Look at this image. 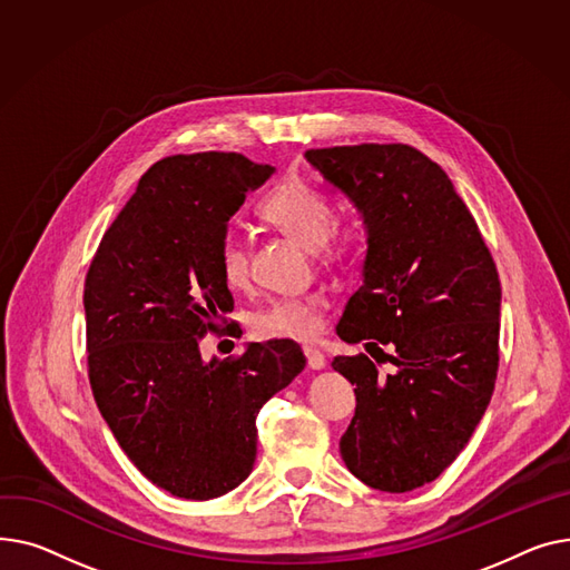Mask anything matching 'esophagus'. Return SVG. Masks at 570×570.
<instances>
[{
    "mask_svg": "<svg viewBox=\"0 0 570 570\" xmlns=\"http://www.w3.org/2000/svg\"><path fill=\"white\" fill-rule=\"evenodd\" d=\"M304 354H306L311 371H322V367H324V354L322 352H317L315 347H304Z\"/></svg>",
    "mask_w": 570,
    "mask_h": 570,
    "instance_id": "obj_1",
    "label": "esophagus"
}]
</instances>
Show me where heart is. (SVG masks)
<instances>
[{"instance_id": "b5f03b06", "label": "heart", "mask_w": 570, "mask_h": 570, "mask_svg": "<svg viewBox=\"0 0 570 570\" xmlns=\"http://www.w3.org/2000/svg\"><path fill=\"white\" fill-rule=\"evenodd\" d=\"M259 218L285 232L296 244L317 253L326 266L350 264L363 244V227L354 218H333L326 193L304 179H285L259 203ZM216 262L229 287L248 281V253L237 234L227 232L216 248ZM322 294H306L272 301L255 315V331L264 338L313 341L322 331L326 311Z\"/></svg>"}]
</instances>
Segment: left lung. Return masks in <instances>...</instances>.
Returning a JSON list of instances; mask_svg holds the SVG:
<instances>
[{"label": "left lung", "instance_id": "left-lung-1", "mask_svg": "<svg viewBox=\"0 0 570 570\" xmlns=\"http://www.w3.org/2000/svg\"><path fill=\"white\" fill-rule=\"evenodd\" d=\"M306 158L352 199L367 232L363 283L336 326L365 354L331 363L356 393L341 455L365 485L410 492L446 470L490 405L497 266L451 179L419 149L354 145ZM382 362L394 371L382 374Z\"/></svg>", "mask_w": 570, "mask_h": 570}]
</instances>
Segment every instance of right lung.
<instances>
[{
    "mask_svg": "<svg viewBox=\"0 0 570 570\" xmlns=\"http://www.w3.org/2000/svg\"><path fill=\"white\" fill-rule=\"evenodd\" d=\"M272 165L242 154L167 156L106 229L85 278L87 371L128 460L175 497L207 501L253 472L262 405L306 367L294 341L203 361L234 298L216 248ZM242 338V328L227 326Z\"/></svg>",
    "mask_w": 570,
    "mask_h": 570,
    "instance_id": "1",
    "label": "right lung"
}]
</instances>
